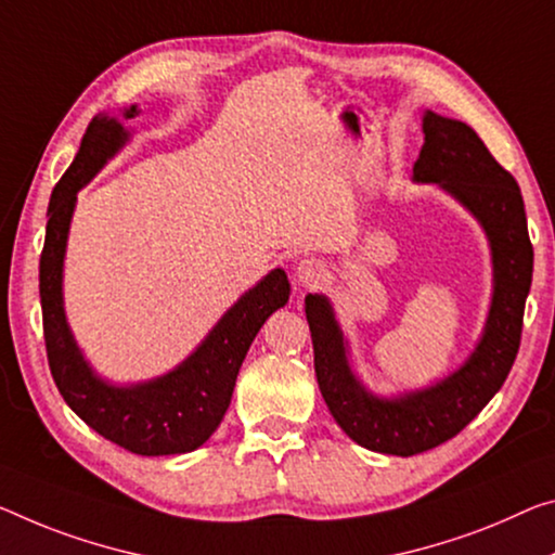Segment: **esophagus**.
<instances>
[{
  "mask_svg": "<svg viewBox=\"0 0 555 555\" xmlns=\"http://www.w3.org/2000/svg\"><path fill=\"white\" fill-rule=\"evenodd\" d=\"M295 278H297V283H300V285L314 287L322 278H325V266H322V262L314 260V258H305L295 266Z\"/></svg>",
  "mask_w": 555,
  "mask_h": 555,
  "instance_id": "obj_1",
  "label": "esophagus"
}]
</instances>
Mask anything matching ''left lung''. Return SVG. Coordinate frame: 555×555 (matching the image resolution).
Masks as SVG:
<instances>
[{
    "mask_svg": "<svg viewBox=\"0 0 555 555\" xmlns=\"http://www.w3.org/2000/svg\"><path fill=\"white\" fill-rule=\"evenodd\" d=\"M416 183H437L479 220L489 237L493 295L479 345L437 385L377 397L354 377L347 339L325 295H307L314 374L327 409L357 444L414 456L456 437L504 385L521 345L524 307L533 278V245L516 178L491 156L472 126L426 111Z\"/></svg>",
    "mask_w": 555,
    "mask_h": 555,
    "instance_id": "8db88e82",
    "label": "left lung"
}]
</instances>
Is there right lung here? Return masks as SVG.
I'll use <instances>...</instances> for the list:
<instances>
[{
  "label": "right lung",
  "mask_w": 555,
  "mask_h": 555,
  "mask_svg": "<svg viewBox=\"0 0 555 555\" xmlns=\"http://www.w3.org/2000/svg\"><path fill=\"white\" fill-rule=\"evenodd\" d=\"M133 116H139V108H124V118ZM129 139L131 133L118 118L93 116L74 164L51 193L44 250L39 260L49 370L64 402L104 439L141 456L185 454L206 444L223 422L245 354L270 314L287 302L289 283L285 270H270L218 320L195 352L168 374L126 387L101 379L83 360L66 322L64 255L76 193Z\"/></svg>",
  "instance_id": "right-lung-1"
}]
</instances>
